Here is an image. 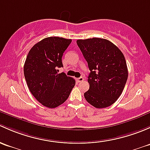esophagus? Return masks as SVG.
Returning <instances> with one entry per match:
<instances>
[{"label": "esophagus", "instance_id": "esophagus-1", "mask_svg": "<svg viewBox=\"0 0 150 150\" xmlns=\"http://www.w3.org/2000/svg\"><path fill=\"white\" fill-rule=\"evenodd\" d=\"M84 80V79L83 78L82 76H81V77H79V78H78V79H76V81H77V82H81V81H83Z\"/></svg>", "mask_w": 150, "mask_h": 150}]
</instances>
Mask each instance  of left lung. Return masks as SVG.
<instances>
[{
    "mask_svg": "<svg viewBox=\"0 0 150 150\" xmlns=\"http://www.w3.org/2000/svg\"><path fill=\"white\" fill-rule=\"evenodd\" d=\"M88 64L89 89L86 100L96 108L113 104L121 96L128 79L124 55L116 45L103 38L76 41Z\"/></svg>",
    "mask_w": 150,
    "mask_h": 150,
    "instance_id": "obj_1",
    "label": "left lung"
}]
</instances>
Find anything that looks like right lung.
I'll use <instances>...</instances> for the list:
<instances>
[{"instance_id":"obj_1","label":"right lung","mask_w":150,"mask_h":150,"mask_svg":"<svg viewBox=\"0 0 150 150\" xmlns=\"http://www.w3.org/2000/svg\"><path fill=\"white\" fill-rule=\"evenodd\" d=\"M71 40L58 37L45 38L29 50L24 74L31 93L42 105L55 108L69 97L76 81L64 72L62 56Z\"/></svg>"}]
</instances>
